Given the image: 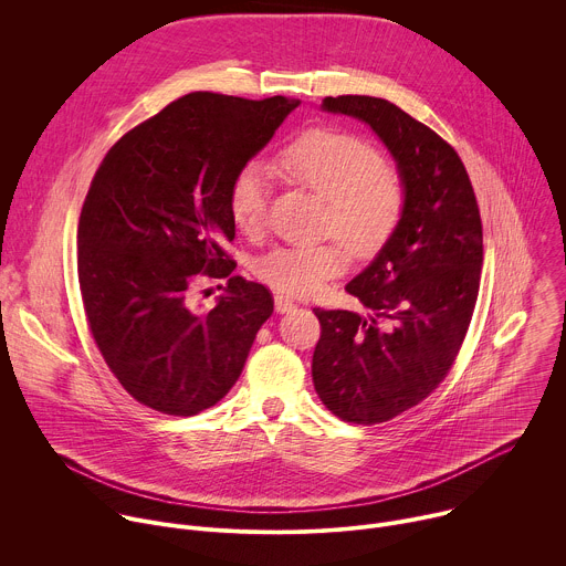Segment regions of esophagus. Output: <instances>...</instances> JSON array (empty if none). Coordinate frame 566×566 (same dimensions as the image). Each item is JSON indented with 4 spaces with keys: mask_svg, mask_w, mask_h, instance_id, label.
I'll list each match as a JSON object with an SVG mask.
<instances>
[{
    "mask_svg": "<svg viewBox=\"0 0 566 566\" xmlns=\"http://www.w3.org/2000/svg\"><path fill=\"white\" fill-rule=\"evenodd\" d=\"M295 308V302L291 300V297H286V295H275V311L277 313H289V311H293Z\"/></svg>",
    "mask_w": 566,
    "mask_h": 566,
    "instance_id": "1",
    "label": "esophagus"
}]
</instances>
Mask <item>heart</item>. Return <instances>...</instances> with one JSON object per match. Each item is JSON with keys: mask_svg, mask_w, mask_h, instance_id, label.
Masks as SVG:
<instances>
[{"mask_svg": "<svg viewBox=\"0 0 566 566\" xmlns=\"http://www.w3.org/2000/svg\"><path fill=\"white\" fill-rule=\"evenodd\" d=\"M275 168L295 186L325 201V232L358 258L374 255L391 237L402 214L406 190L398 172L363 138L311 129L286 145ZM269 172L260 164L241 168L230 186L228 210L239 232L258 237L266 221ZM347 266L338 244L280 247L255 262V275L271 289L306 295Z\"/></svg>", "mask_w": 566, "mask_h": 566, "instance_id": "obj_1", "label": "heart"}]
</instances>
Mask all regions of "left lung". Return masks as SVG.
<instances>
[{
  "label": "left lung",
  "mask_w": 566,
  "mask_h": 566,
  "mask_svg": "<svg viewBox=\"0 0 566 566\" xmlns=\"http://www.w3.org/2000/svg\"><path fill=\"white\" fill-rule=\"evenodd\" d=\"M322 112L365 123L406 190L391 237L347 284L367 315L313 308L315 391L338 419L371 426L415 408L452 367L479 293L481 219L459 154L430 127L374 96H329Z\"/></svg>",
  "instance_id": "8db88e82"
}]
</instances>
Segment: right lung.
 Returning <instances> with one entry per match:
<instances>
[{"instance_id": "1", "label": "right lung", "mask_w": 566, "mask_h": 566, "mask_svg": "<svg viewBox=\"0 0 566 566\" xmlns=\"http://www.w3.org/2000/svg\"><path fill=\"white\" fill-rule=\"evenodd\" d=\"M297 98L197 92L127 132L103 158L77 223V282L92 336L143 406L192 417L237 382L273 313L266 286L232 275L228 195ZM223 276L210 312L187 295Z\"/></svg>"}]
</instances>
